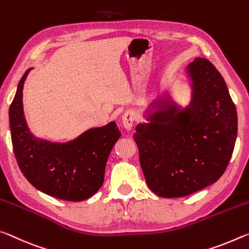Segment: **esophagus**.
I'll return each instance as SVG.
<instances>
[{
    "label": "esophagus",
    "instance_id": "esophagus-1",
    "mask_svg": "<svg viewBox=\"0 0 249 249\" xmlns=\"http://www.w3.org/2000/svg\"><path fill=\"white\" fill-rule=\"evenodd\" d=\"M133 113L131 111L124 112V115L122 116V124L127 130H131L132 124H133Z\"/></svg>",
    "mask_w": 249,
    "mask_h": 249
}]
</instances>
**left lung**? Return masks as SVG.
Returning <instances> with one entry per match:
<instances>
[{
	"label": "left lung",
	"instance_id": "left-lung-1",
	"mask_svg": "<svg viewBox=\"0 0 249 249\" xmlns=\"http://www.w3.org/2000/svg\"><path fill=\"white\" fill-rule=\"evenodd\" d=\"M187 71L193 86L190 107L180 111L161 101L150 124L137 125L133 134L146 184L161 197L186 196L216 182L237 136L236 107L219 71L201 57Z\"/></svg>",
	"mask_w": 249,
	"mask_h": 249
}]
</instances>
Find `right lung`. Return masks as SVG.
<instances>
[{
	"mask_svg": "<svg viewBox=\"0 0 249 249\" xmlns=\"http://www.w3.org/2000/svg\"><path fill=\"white\" fill-rule=\"evenodd\" d=\"M19 80L10 106V129L16 161L31 184L64 201L80 202L92 196L104 183L108 157L121 136L116 122L92 128L66 143H54L34 137L23 111V85Z\"/></svg>",
	"mask_w": 249,
	"mask_h": 249,
	"instance_id": "add662e5",
	"label": "right lung"
}]
</instances>
